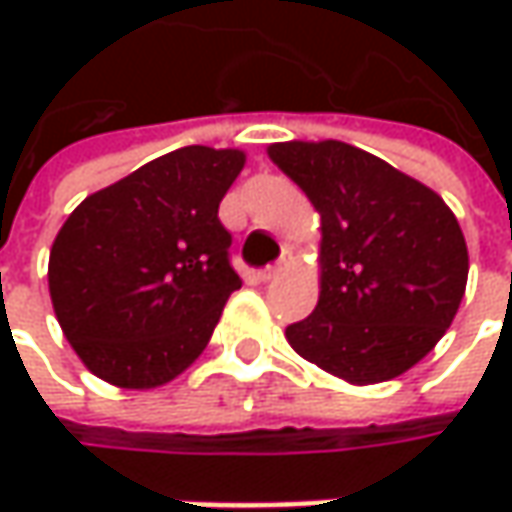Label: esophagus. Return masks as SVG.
<instances>
[{
    "label": "esophagus",
    "mask_w": 512,
    "mask_h": 512,
    "mask_svg": "<svg viewBox=\"0 0 512 512\" xmlns=\"http://www.w3.org/2000/svg\"><path fill=\"white\" fill-rule=\"evenodd\" d=\"M282 270H285V267H282V262H279V265H267L265 270H259V279H262V282H273V279H276Z\"/></svg>",
    "instance_id": "1"
}]
</instances>
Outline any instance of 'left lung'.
<instances>
[{
    "mask_svg": "<svg viewBox=\"0 0 512 512\" xmlns=\"http://www.w3.org/2000/svg\"><path fill=\"white\" fill-rule=\"evenodd\" d=\"M267 156L322 216L319 305L287 327L290 347L350 384L402 376L462 305L470 265L453 210L413 176L336 139L279 142Z\"/></svg>",
    "mask_w": 512,
    "mask_h": 512,
    "instance_id": "left-lung-1",
    "label": "left lung"
}]
</instances>
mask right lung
Here are the masks:
<instances>
[{
  "instance_id": "right-lung-1",
  "label": "right lung",
  "mask_w": 512,
  "mask_h": 512,
  "mask_svg": "<svg viewBox=\"0 0 512 512\" xmlns=\"http://www.w3.org/2000/svg\"><path fill=\"white\" fill-rule=\"evenodd\" d=\"M242 168V150H170L70 213L50 247V302L93 376L150 390L199 359L242 287L219 222Z\"/></svg>"
}]
</instances>
